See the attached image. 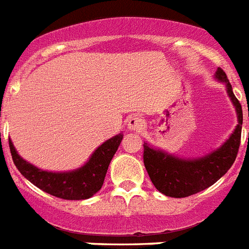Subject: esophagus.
I'll return each instance as SVG.
<instances>
[{"mask_svg":"<svg viewBox=\"0 0 249 249\" xmlns=\"http://www.w3.org/2000/svg\"><path fill=\"white\" fill-rule=\"evenodd\" d=\"M143 128L142 119L138 118V116H131L128 120V129L130 131H135V133H139Z\"/></svg>","mask_w":249,"mask_h":249,"instance_id":"obj_1","label":"esophagus"}]
</instances>
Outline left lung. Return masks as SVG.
I'll use <instances>...</instances> for the list:
<instances>
[{
    "mask_svg": "<svg viewBox=\"0 0 249 249\" xmlns=\"http://www.w3.org/2000/svg\"><path fill=\"white\" fill-rule=\"evenodd\" d=\"M216 79L226 86V92L235 107L238 125L233 134L220 148L198 159H179L177 156L143 144V162L151 181L159 192L167 197L184 198L211 187L225 175L234 163L240 145L243 112L239 101L234 96L231 84L223 69H217Z\"/></svg>",
    "mask_w": 249,
    "mask_h": 249,
    "instance_id": "8db88e82",
    "label": "left lung"
}]
</instances>
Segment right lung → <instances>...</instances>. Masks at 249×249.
<instances>
[{
	"instance_id": "right-lung-1",
	"label": "right lung",
	"mask_w": 249,
	"mask_h": 249,
	"mask_svg": "<svg viewBox=\"0 0 249 249\" xmlns=\"http://www.w3.org/2000/svg\"><path fill=\"white\" fill-rule=\"evenodd\" d=\"M121 141L123 134L115 135L102 143L92 153L84 166L68 173L40 170L19 156L11 141H9V145L15 166L30 183L54 197L79 201L90 198L100 191L105 181L108 165L118 151Z\"/></svg>"
}]
</instances>
